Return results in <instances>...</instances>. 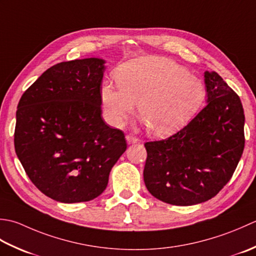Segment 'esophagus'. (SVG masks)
<instances>
[{"instance_id": "esophagus-1", "label": "esophagus", "mask_w": 256, "mask_h": 256, "mask_svg": "<svg viewBox=\"0 0 256 256\" xmlns=\"http://www.w3.org/2000/svg\"><path fill=\"white\" fill-rule=\"evenodd\" d=\"M126 139H127V142L128 144H134V142H138V139L136 138L134 136H132V134H127L126 136Z\"/></svg>"}]
</instances>
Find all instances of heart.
<instances>
[{
	"mask_svg": "<svg viewBox=\"0 0 256 256\" xmlns=\"http://www.w3.org/2000/svg\"><path fill=\"white\" fill-rule=\"evenodd\" d=\"M118 85L105 82L102 102L109 122L122 126L134 112L151 132L166 136L191 120L206 99V86L186 67L159 56H144L122 64Z\"/></svg>",
	"mask_w": 256,
	"mask_h": 256,
	"instance_id": "heart-1",
	"label": "heart"
}]
</instances>
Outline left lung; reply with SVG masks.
Returning <instances> with one entry per match:
<instances>
[{
    "label": "left lung",
    "mask_w": 256,
    "mask_h": 256,
    "mask_svg": "<svg viewBox=\"0 0 256 256\" xmlns=\"http://www.w3.org/2000/svg\"><path fill=\"white\" fill-rule=\"evenodd\" d=\"M206 106L171 137L144 144V180L158 200L194 206L216 196L244 150L241 99L216 72H206Z\"/></svg>",
    "instance_id": "8db88e82"
}]
</instances>
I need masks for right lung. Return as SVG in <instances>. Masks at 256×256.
Returning a JSON list of instances; mask_svg holds the SVG:
<instances>
[{
    "instance_id": "right-lung-1",
    "label": "right lung",
    "mask_w": 256,
    "mask_h": 256,
    "mask_svg": "<svg viewBox=\"0 0 256 256\" xmlns=\"http://www.w3.org/2000/svg\"><path fill=\"white\" fill-rule=\"evenodd\" d=\"M104 64L100 58L58 62L18 102L15 152L30 180L53 200L95 199L127 149L124 132L102 117Z\"/></svg>"
}]
</instances>
